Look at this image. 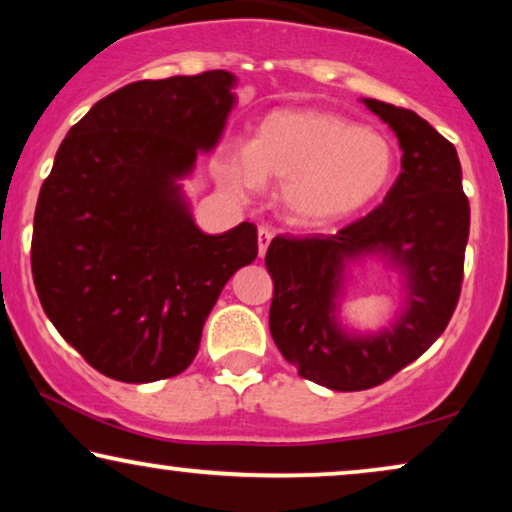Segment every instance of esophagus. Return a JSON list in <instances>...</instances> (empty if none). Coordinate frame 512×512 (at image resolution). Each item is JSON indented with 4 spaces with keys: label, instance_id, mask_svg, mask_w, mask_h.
Here are the masks:
<instances>
[{
    "label": "esophagus",
    "instance_id": "1",
    "mask_svg": "<svg viewBox=\"0 0 512 512\" xmlns=\"http://www.w3.org/2000/svg\"><path fill=\"white\" fill-rule=\"evenodd\" d=\"M258 254H265V251H268V244H270V240H272V230L270 228H265V226H261L258 228Z\"/></svg>",
    "mask_w": 512,
    "mask_h": 512
}]
</instances>
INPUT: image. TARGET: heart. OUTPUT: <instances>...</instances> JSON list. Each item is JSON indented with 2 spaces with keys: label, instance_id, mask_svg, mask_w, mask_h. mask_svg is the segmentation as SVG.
Segmentation results:
<instances>
[{
  "label": "heart",
  "instance_id": "heart-1",
  "mask_svg": "<svg viewBox=\"0 0 512 512\" xmlns=\"http://www.w3.org/2000/svg\"><path fill=\"white\" fill-rule=\"evenodd\" d=\"M394 170L396 151L382 132L326 109H277L256 125L249 149L223 160L221 179L235 191L282 184L293 219L321 226L380 200Z\"/></svg>",
  "mask_w": 512,
  "mask_h": 512
}]
</instances>
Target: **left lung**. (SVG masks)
<instances>
[{"label": "left lung", "mask_w": 512, "mask_h": 512, "mask_svg": "<svg viewBox=\"0 0 512 512\" xmlns=\"http://www.w3.org/2000/svg\"><path fill=\"white\" fill-rule=\"evenodd\" d=\"M401 142V174L387 198L335 235H279L265 254L275 293L270 333L300 377L335 391L387 382L440 338L457 310L471 205L452 142L415 111L363 100ZM384 253L409 270L411 307L377 339H347L332 298L347 260Z\"/></svg>", "instance_id": "left-lung-1"}]
</instances>
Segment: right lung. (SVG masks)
Returning a JSON list of instances; mask_svg holds the SVG:
<instances>
[{
	"label": "right lung",
	"instance_id": "right-lung-1",
	"mask_svg": "<svg viewBox=\"0 0 512 512\" xmlns=\"http://www.w3.org/2000/svg\"><path fill=\"white\" fill-rule=\"evenodd\" d=\"M233 83L212 69L118 88L72 125L41 184L37 296L62 338L111 380L184 373L221 289L258 254L254 223L200 233L174 184L219 139Z\"/></svg>",
	"mask_w": 512,
	"mask_h": 512
}]
</instances>
